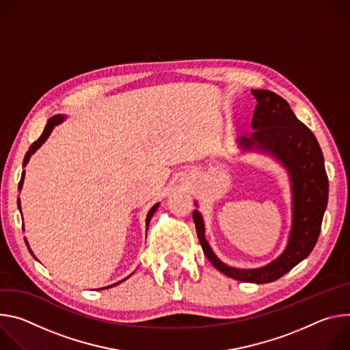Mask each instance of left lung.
<instances>
[{
	"mask_svg": "<svg viewBox=\"0 0 350 350\" xmlns=\"http://www.w3.org/2000/svg\"><path fill=\"white\" fill-rule=\"evenodd\" d=\"M252 94L257 103L252 118L254 132L238 142L243 150L256 147L273 154L291 175L292 228L288 245L278 258L264 267L234 268L211 250L198 210L193 211V221L206 257L222 274L242 282L268 284L289 273L314 249L328 203V176L316 136L296 118L286 100L269 90H252Z\"/></svg>",
	"mask_w": 350,
	"mask_h": 350,
	"instance_id": "obj_1",
	"label": "left lung"
}]
</instances>
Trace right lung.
<instances>
[{
  "mask_svg": "<svg viewBox=\"0 0 350 350\" xmlns=\"http://www.w3.org/2000/svg\"><path fill=\"white\" fill-rule=\"evenodd\" d=\"M65 120V116L64 115H54V116H51V118L47 121V125H46V128H44V131H43V133H42V136L38 137L31 146H30V148H29V151L26 152V155H25V160H23V167H26V164L29 163V160H30V157H31V154L40 147L46 140H47V137L50 136V133L53 132V129H54V126H57V125H59L62 121ZM23 179H25V171L22 172V178H21V182H19V190L22 189V185H23ZM159 203L157 204H154L151 208H150V211H148V214H147V218H146V226L148 228V222H150V219H151V217L154 215V213H155V210L159 208ZM18 207H19V210H21V203H19V199H18ZM30 250V249H29ZM30 253H31V250H30ZM33 254V253H31ZM126 280V278H125ZM125 280H122V281H125ZM122 281H120V282H116V284H113V285H111V286H115V285H118V284H121ZM111 286H107V288H111Z\"/></svg>",
  "mask_w": 350,
  "mask_h": 350,
  "instance_id": "right-lung-1",
  "label": "right lung"
}]
</instances>
